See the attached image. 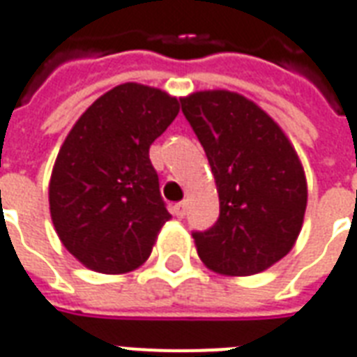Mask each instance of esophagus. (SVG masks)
I'll return each instance as SVG.
<instances>
[{"instance_id":"34e87169","label":"esophagus","mask_w":357,"mask_h":357,"mask_svg":"<svg viewBox=\"0 0 357 357\" xmlns=\"http://www.w3.org/2000/svg\"><path fill=\"white\" fill-rule=\"evenodd\" d=\"M173 215L178 218L184 217V215H186V204H184V202H182V204H176L175 207H173Z\"/></svg>"}]
</instances>
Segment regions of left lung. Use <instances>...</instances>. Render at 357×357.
Wrapping results in <instances>:
<instances>
[{
    "label": "left lung",
    "mask_w": 357,
    "mask_h": 357,
    "mask_svg": "<svg viewBox=\"0 0 357 357\" xmlns=\"http://www.w3.org/2000/svg\"><path fill=\"white\" fill-rule=\"evenodd\" d=\"M202 142L220 215L194 234L205 266L222 275L264 272L293 249L308 204L306 175L287 135L247 96L226 89L182 96Z\"/></svg>",
    "instance_id": "1"
}]
</instances>
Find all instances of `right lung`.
<instances>
[{"label": "right lung", "mask_w": 357, "mask_h": 357, "mask_svg": "<svg viewBox=\"0 0 357 357\" xmlns=\"http://www.w3.org/2000/svg\"><path fill=\"white\" fill-rule=\"evenodd\" d=\"M178 110L176 96L129 82L98 96L70 129L49 181V211L62 245L85 268L118 275L148 261L171 218L148 152Z\"/></svg>", "instance_id": "right-lung-1"}]
</instances>
